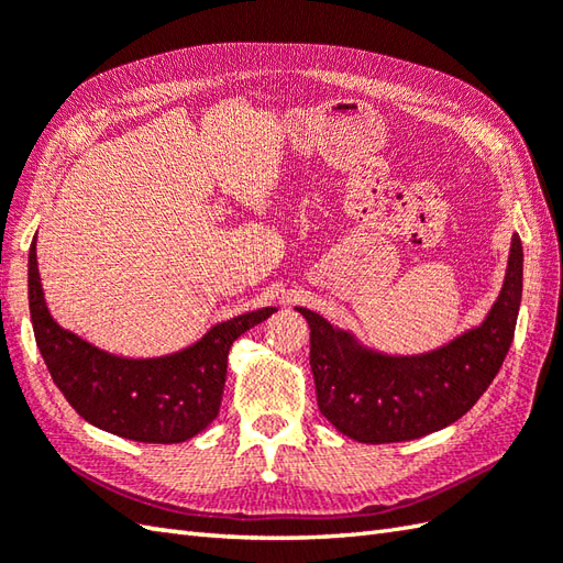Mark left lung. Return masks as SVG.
Instances as JSON below:
<instances>
[{"label": "left lung", "mask_w": 563, "mask_h": 563, "mask_svg": "<svg viewBox=\"0 0 563 563\" xmlns=\"http://www.w3.org/2000/svg\"><path fill=\"white\" fill-rule=\"evenodd\" d=\"M522 297V244L512 234L506 280L479 327L421 355H387L297 307L309 324L319 411L357 442L413 440L457 421L492 385L516 333Z\"/></svg>", "instance_id": "8db88e82"}]
</instances>
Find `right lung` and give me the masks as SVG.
<instances>
[{
	"mask_svg": "<svg viewBox=\"0 0 563 563\" xmlns=\"http://www.w3.org/2000/svg\"><path fill=\"white\" fill-rule=\"evenodd\" d=\"M29 307L35 343L71 409L113 435L162 445L194 438L218 418L232 343L275 312L263 307L222 321L172 355L145 361L111 355L59 327L47 312L35 239L29 251Z\"/></svg>",
	"mask_w": 563,
	"mask_h": 563,
	"instance_id": "obj_1",
	"label": "right lung"
}]
</instances>
